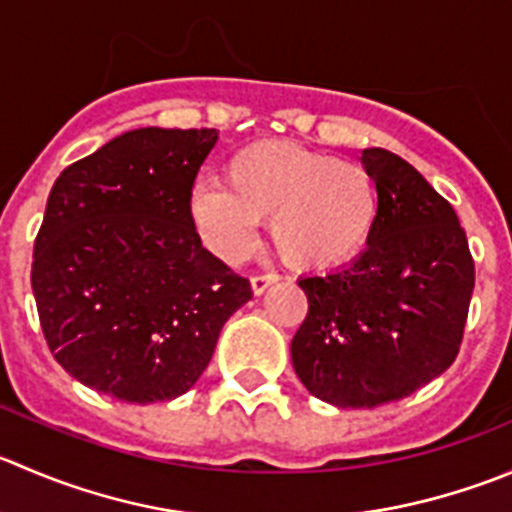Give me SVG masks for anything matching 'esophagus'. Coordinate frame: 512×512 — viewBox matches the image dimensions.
Masks as SVG:
<instances>
[{"mask_svg":"<svg viewBox=\"0 0 512 512\" xmlns=\"http://www.w3.org/2000/svg\"><path fill=\"white\" fill-rule=\"evenodd\" d=\"M275 282H277V275H272L270 272V275H255L250 280V285H252V292H255V295H262V292H265L270 285H275Z\"/></svg>","mask_w":512,"mask_h":512,"instance_id":"obj_1","label":"esophagus"}]
</instances>
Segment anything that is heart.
<instances>
[{
	"mask_svg": "<svg viewBox=\"0 0 512 512\" xmlns=\"http://www.w3.org/2000/svg\"><path fill=\"white\" fill-rule=\"evenodd\" d=\"M225 187L197 185L187 217L200 240L227 262L255 245L267 220L280 260L297 272L345 267L370 245L380 190L365 165L335 160L287 140L252 142L222 165Z\"/></svg>",
	"mask_w": 512,
	"mask_h": 512,
	"instance_id": "heart-1",
	"label": "heart"
}]
</instances>
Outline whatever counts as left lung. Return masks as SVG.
<instances>
[{
	"label": "left lung",
	"instance_id": "1",
	"mask_svg": "<svg viewBox=\"0 0 512 512\" xmlns=\"http://www.w3.org/2000/svg\"><path fill=\"white\" fill-rule=\"evenodd\" d=\"M380 190V222L355 262L302 277L307 315L292 365L315 398L337 408L403 400L458 357L475 262L453 205L413 165L362 150Z\"/></svg>",
	"mask_w": 512,
	"mask_h": 512
}]
</instances>
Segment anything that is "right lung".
Instances as JSON below:
<instances>
[{
    "instance_id": "1",
    "label": "right lung",
    "mask_w": 512,
    "mask_h": 512,
    "mask_svg": "<svg viewBox=\"0 0 512 512\" xmlns=\"http://www.w3.org/2000/svg\"><path fill=\"white\" fill-rule=\"evenodd\" d=\"M215 130L142 127L69 165L34 240L32 290L54 360L122 403L180 398L250 282L187 217Z\"/></svg>"
}]
</instances>
